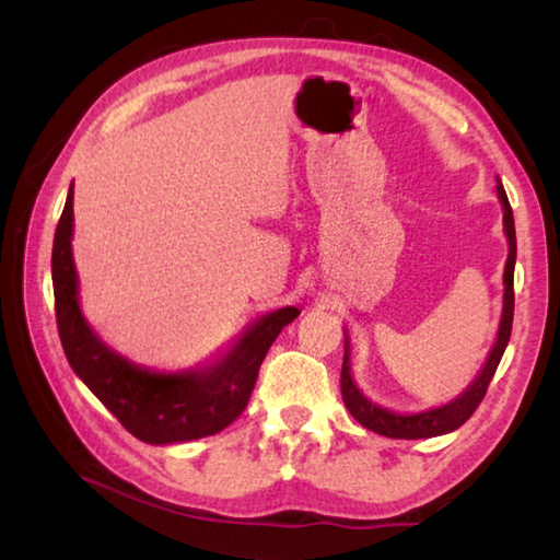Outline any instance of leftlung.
<instances>
[{"label":"left lung","instance_id":"obj_1","mask_svg":"<svg viewBox=\"0 0 560 560\" xmlns=\"http://www.w3.org/2000/svg\"><path fill=\"white\" fill-rule=\"evenodd\" d=\"M497 195L504 207V232L509 240V259L504 267V311H501V324L497 334V343L491 348L485 368L477 375L467 390H464L457 400H452L442 407H434L428 412L417 415H400L387 410V407L375 405L373 400L360 393V387L353 383V375H350V346L346 336V353H343V368H340V393H343V402L348 412L355 417V420L363 424V428L373 430L377 434H385V438L393 440H422V438H438V434H447L462 428L464 422L469 420L477 410L479 402L485 400L487 387L494 377L499 360L504 355L511 338V324H514V264H516V230H514V212H511L509 197L504 192V185H497Z\"/></svg>","mask_w":560,"mask_h":560}]
</instances>
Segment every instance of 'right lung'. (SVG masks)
<instances>
[{
	"instance_id": "obj_1",
	"label": "right lung",
	"mask_w": 560,
	"mask_h": 560,
	"mask_svg": "<svg viewBox=\"0 0 560 560\" xmlns=\"http://www.w3.org/2000/svg\"><path fill=\"white\" fill-rule=\"evenodd\" d=\"M71 236L73 185L56 226L51 252L56 326L73 373L118 417L132 438L148 444L210 438L232 424L249 402L261 360L299 311L287 306L254 320L240 340L205 371H148L110 350L83 318Z\"/></svg>"
}]
</instances>
